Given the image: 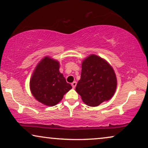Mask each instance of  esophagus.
<instances>
[{
  "label": "esophagus",
  "instance_id": "obj_1",
  "mask_svg": "<svg viewBox=\"0 0 148 148\" xmlns=\"http://www.w3.org/2000/svg\"><path fill=\"white\" fill-rule=\"evenodd\" d=\"M76 85H77V82H73L71 84V86H72V87H73V88H75L76 87Z\"/></svg>",
  "mask_w": 148,
  "mask_h": 148
}]
</instances>
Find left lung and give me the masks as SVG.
<instances>
[{"mask_svg":"<svg viewBox=\"0 0 148 148\" xmlns=\"http://www.w3.org/2000/svg\"><path fill=\"white\" fill-rule=\"evenodd\" d=\"M116 88V75L106 60L92 54L83 61L81 79L75 90L87 105L97 106L108 100Z\"/></svg>","mask_w":148,"mask_h":148,"instance_id":"left-lung-1","label":"left lung"}]
</instances>
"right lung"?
I'll list each match as a JSON object with an SVG mask.
<instances>
[{
	"instance_id": "obj_1",
	"label": "right lung",
	"mask_w": 148,
	"mask_h": 148,
	"mask_svg": "<svg viewBox=\"0 0 148 148\" xmlns=\"http://www.w3.org/2000/svg\"><path fill=\"white\" fill-rule=\"evenodd\" d=\"M29 85L36 100L50 106L58 104L72 88L59 71V62L48 56L38 63Z\"/></svg>"
}]
</instances>
